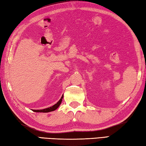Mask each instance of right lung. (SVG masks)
<instances>
[{"label": "right lung", "mask_w": 146, "mask_h": 146, "mask_svg": "<svg viewBox=\"0 0 146 146\" xmlns=\"http://www.w3.org/2000/svg\"><path fill=\"white\" fill-rule=\"evenodd\" d=\"M62 98H63V96L61 97V99H60L59 101L58 102H57L56 104H54V106H52L49 107V108H45V109H44V110H33V111H34V112H38V113L39 112H41V113H48V112H50V111H52L56 110L57 108H58L59 106V105L61 104Z\"/></svg>", "instance_id": "right-lung-1"}]
</instances>
